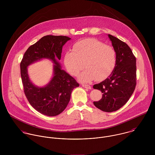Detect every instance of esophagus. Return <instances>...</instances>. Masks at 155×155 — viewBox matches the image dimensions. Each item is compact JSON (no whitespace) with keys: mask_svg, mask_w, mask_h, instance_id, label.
<instances>
[{"mask_svg":"<svg viewBox=\"0 0 155 155\" xmlns=\"http://www.w3.org/2000/svg\"><path fill=\"white\" fill-rule=\"evenodd\" d=\"M82 86L85 88L88 89H91V87L89 85H87V84H82Z\"/></svg>","mask_w":155,"mask_h":155,"instance_id":"esophagus-1","label":"esophagus"}]
</instances>
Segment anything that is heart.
<instances>
[{
	"label": "heart",
	"mask_w": 155,
	"mask_h": 155,
	"mask_svg": "<svg viewBox=\"0 0 155 155\" xmlns=\"http://www.w3.org/2000/svg\"><path fill=\"white\" fill-rule=\"evenodd\" d=\"M73 51H67L64 63L67 71L73 76L87 68L79 76L82 82L93 79L103 81L113 72L117 61L114 48L95 39H86L75 43ZM84 66H83V64Z\"/></svg>",
	"instance_id": "obj_1"
}]
</instances>
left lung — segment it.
Returning a JSON list of instances; mask_svg holds the SVG:
<instances>
[{
  "label": "left lung",
  "instance_id": "left-lung-1",
  "mask_svg": "<svg viewBox=\"0 0 155 155\" xmlns=\"http://www.w3.org/2000/svg\"><path fill=\"white\" fill-rule=\"evenodd\" d=\"M117 55V61L110 75L100 84L93 86L103 93L102 98L94 101L101 110H117L128 101L136 86V58L130 46L118 38L109 35Z\"/></svg>",
  "mask_w": 155,
  "mask_h": 155
}]
</instances>
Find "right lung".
Returning a JSON list of instances; mask_svg holds the SVG:
<instances>
[{
    "label": "right lung",
    "instance_id": "1",
    "mask_svg": "<svg viewBox=\"0 0 155 155\" xmlns=\"http://www.w3.org/2000/svg\"><path fill=\"white\" fill-rule=\"evenodd\" d=\"M71 38L66 36L47 35L31 45L24 54L20 63L24 92L31 106L41 113L55 116L64 110L73 89L79 86L76 81L64 70L55 59L60 60L63 46ZM42 58L51 59L54 63V76L44 87H38L30 81L27 67Z\"/></svg>",
    "mask_w": 155,
    "mask_h": 155
}]
</instances>
